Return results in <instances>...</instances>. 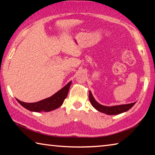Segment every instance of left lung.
<instances>
[{
    "label": "left lung",
    "instance_id": "1",
    "mask_svg": "<svg viewBox=\"0 0 155 155\" xmlns=\"http://www.w3.org/2000/svg\"><path fill=\"white\" fill-rule=\"evenodd\" d=\"M89 99H90L91 105L96 110L107 115H117L122 114V113L126 112L128 110H129L131 107H133V106L135 104V103H133L130 104H121V105H115L112 107L102 105V104H99L98 102L96 101V100L94 99L91 91H90V94H89Z\"/></svg>",
    "mask_w": 155,
    "mask_h": 155
}]
</instances>
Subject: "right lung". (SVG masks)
<instances>
[{
  "instance_id": "right-lung-1",
  "label": "right lung",
  "mask_w": 155,
  "mask_h": 155,
  "mask_svg": "<svg viewBox=\"0 0 155 155\" xmlns=\"http://www.w3.org/2000/svg\"><path fill=\"white\" fill-rule=\"evenodd\" d=\"M71 83L72 81L68 83L65 87L61 89L54 95L49 97L48 98L44 99L42 101L37 102V103H27L20 101L19 100H18V102L22 107H24L25 108L31 111L48 112L52 111V110L59 108L64 103V100L68 96V91H69Z\"/></svg>"
}]
</instances>
